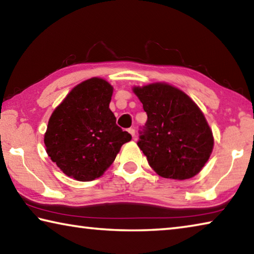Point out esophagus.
Segmentation results:
<instances>
[{"mask_svg": "<svg viewBox=\"0 0 254 254\" xmlns=\"http://www.w3.org/2000/svg\"><path fill=\"white\" fill-rule=\"evenodd\" d=\"M128 133H130L133 139H134V137H135V130H134V128H132V127L128 128Z\"/></svg>", "mask_w": 254, "mask_h": 254, "instance_id": "esophagus-1", "label": "esophagus"}]
</instances>
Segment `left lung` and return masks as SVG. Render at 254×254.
Masks as SVG:
<instances>
[{
  "label": "left lung",
  "instance_id": "1",
  "mask_svg": "<svg viewBox=\"0 0 254 254\" xmlns=\"http://www.w3.org/2000/svg\"><path fill=\"white\" fill-rule=\"evenodd\" d=\"M133 92L148 115L137 145L150 167L163 178L194 177L214 147L203 112L187 94L167 83L135 86Z\"/></svg>",
  "mask_w": 254,
  "mask_h": 254
}]
</instances>
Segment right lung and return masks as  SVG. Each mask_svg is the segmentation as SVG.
<instances>
[{
  "label": "right lung",
  "mask_w": 254,
  "mask_h": 254,
  "mask_svg": "<svg viewBox=\"0 0 254 254\" xmlns=\"http://www.w3.org/2000/svg\"><path fill=\"white\" fill-rule=\"evenodd\" d=\"M112 94L110 83L93 77L75 86L51 114L46 151L68 177L78 182L101 177L132 139L117 126L110 110Z\"/></svg>",
  "instance_id": "right-lung-1"
}]
</instances>
